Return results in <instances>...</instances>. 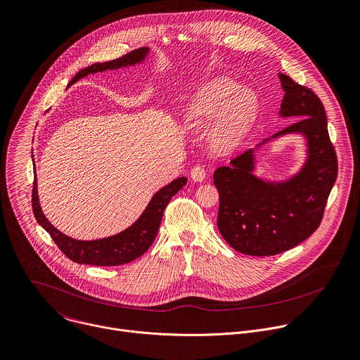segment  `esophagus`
<instances>
[{"label":"esophagus","mask_w":360,"mask_h":360,"mask_svg":"<svg viewBox=\"0 0 360 360\" xmlns=\"http://www.w3.org/2000/svg\"><path fill=\"white\" fill-rule=\"evenodd\" d=\"M191 178H192V181H195V182H203L205 181V178H206V171L202 168V167H193L192 169H191Z\"/></svg>","instance_id":"1"}]
</instances>
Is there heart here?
I'll use <instances>...</instances> for the list:
<instances>
[{
	"mask_svg": "<svg viewBox=\"0 0 360 360\" xmlns=\"http://www.w3.org/2000/svg\"><path fill=\"white\" fill-rule=\"evenodd\" d=\"M259 112L253 90L229 77H216L198 87L182 105V120L195 133L210 126V144L221 153L234 151L252 130Z\"/></svg>",
	"mask_w": 360,
	"mask_h": 360,
	"instance_id": "1",
	"label": "heart"
}]
</instances>
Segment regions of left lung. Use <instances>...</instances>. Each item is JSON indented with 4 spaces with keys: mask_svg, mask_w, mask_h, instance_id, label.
<instances>
[{
    "mask_svg": "<svg viewBox=\"0 0 360 360\" xmlns=\"http://www.w3.org/2000/svg\"><path fill=\"white\" fill-rule=\"evenodd\" d=\"M278 77L285 93L278 115L297 122L213 174L220 198L219 231L234 250L248 256H274L309 237L322 220L338 175L336 154L319 97L284 73ZM291 134L306 141L307 157L302 168L281 181L257 177V151Z\"/></svg>",
    "mask_w": 360,
    "mask_h": 360,
    "instance_id": "obj_1",
    "label": "left lung"
}]
</instances>
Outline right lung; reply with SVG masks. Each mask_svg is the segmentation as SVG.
Segmentation results:
<instances>
[{
  "mask_svg": "<svg viewBox=\"0 0 360 360\" xmlns=\"http://www.w3.org/2000/svg\"><path fill=\"white\" fill-rule=\"evenodd\" d=\"M148 53H150V48H140L118 59L94 63L77 72L68 86H72L82 77L91 73L104 72V70H117V69L140 65L148 58ZM186 182L188 179L185 176L174 179L167 186L161 188L157 193H154V196L148 202L141 216L130 227L117 234L97 238V240H76V238L63 234L53 224H51V221L46 219L39 205L37 175H35L34 189H32V209H34L37 221L51 234L56 246L72 262L77 264H90V266H120V264H126L139 259L150 249L154 238L157 237L167 205L169 203L171 198L175 193H178V191H181Z\"/></svg>",
  "mask_w": 360,
  "mask_h": 360,
  "instance_id": "obj_1",
  "label": "right lung"
}]
</instances>
